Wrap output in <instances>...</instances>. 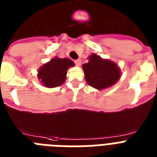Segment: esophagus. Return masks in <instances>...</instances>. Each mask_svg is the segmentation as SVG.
I'll list each match as a JSON object with an SVG mask.
<instances>
[{"label": "esophagus", "instance_id": "1", "mask_svg": "<svg viewBox=\"0 0 157 157\" xmlns=\"http://www.w3.org/2000/svg\"><path fill=\"white\" fill-rule=\"evenodd\" d=\"M75 63L77 66H80V65H81V60H80V59H78V60L75 61Z\"/></svg>", "mask_w": 157, "mask_h": 157}]
</instances>
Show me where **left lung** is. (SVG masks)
Instances as JSON below:
<instances>
[{
	"instance_id": "obj_1",
	"label": "left lung",
	"mask_w": 157,
	"mask_h": 157,
	"mask_svg": "<svg viewBox=\"0 0 157 157\" xmlns=\"http://www.w3.org/2000/svg\"><path fill=\"white\" fill-rule=\"evenodd\" d=\"M88 62L82 65L85 79L87 84L97 90H104L116 84L121 78L118 65L98 55H90Z\"/></svg>"
}]
</instances>
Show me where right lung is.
<instances>
[{"label": "right lung", "instance_id": "1", "mask_svg": "<svg viewBox=\"0 0 157 157\" xmlns=\"http://www.w3.org/2000/svg\"><path fill=\"white\" fill-rule=\"evenodd\" d=\"M73 66L75 63L71 59L55 57L39 68L37 78L48 88L57 87L65 82L67 71Z\"/></svg>", "mask_w": 157, "mask_h": 157}]
</instances>
